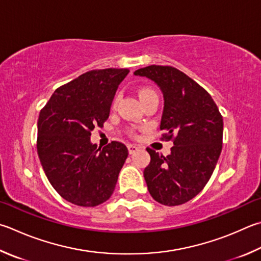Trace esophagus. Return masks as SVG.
I'll list each match as a JSON object with an SVG mask.
<instances>
[{"label":"esophagus","instance_id":"34e87169","mask_svg":"<svg viewBox=\"0 0 261 261\" xmlns=\"http://www.w3.org/2000/svg\"><path fill=\"white\" fill-rule=\"evenodd\" d=\"M127 149H129V153H130V154H134V153H136L137 150L139 149V146L130 144V145H127Z\"/></svg>","mask_w":261,"mask_h":261}]
</instances>
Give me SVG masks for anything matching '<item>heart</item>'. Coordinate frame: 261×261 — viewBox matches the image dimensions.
<instances>
[{
  "label": "heart",
  "mask_w": 261,
  "mask_h": 261,
  "mask_svg": "<svg viewBox=\"0 0 261 261\" xmlns=\"http://www.w3.org/2000/svg\"><path fill=\"white\" fill-rule=\"evenodd\" d=\"M138 93H139V97H140L141 100H144L145 98L150 97V96H158V94H156V92L154 91V90L150 89V88H143V89H140ZM118 100H120V94L117 93V94H115V97L113 98L112 107H116Z\"/></svg>",
  "instance_id": "obj_1"
}]
</instances>
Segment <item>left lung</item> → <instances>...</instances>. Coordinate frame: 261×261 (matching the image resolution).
Returning <instances> with one entry per match:
<instances>
[{"label":"left lung","instance_id":"8db88e82","mask_svg":"<svg viewBox=\"0 0 261 261\" xmlns=\"http://www.w3.org/2000/svg\"><path fill=\"white\" fill-rule=\"evenodd\" d=\"M159 85L164 97L161 140H172L171 154L151 148L144 170L148 192L163 205H180L200 193L211 178L222 148L224 122L204 88L172 66L150 65L136 70Z\"/></svg>","mask_w":261,"mask_h":261}]
</instances>
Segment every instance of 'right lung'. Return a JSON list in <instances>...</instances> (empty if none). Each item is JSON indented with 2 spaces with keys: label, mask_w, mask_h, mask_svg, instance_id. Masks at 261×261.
<instances>
[{
  "label": "right lung",
  "mask_w": 261,
  "mask_h": 261,
  "mask_svg": "<svg viewBox=\"0 0 261 261\" xmlns=\"http://www.w3.org/2000/svg\"><path fill=\"white\" fill-rule=\"evenodd\" d=\"M127 68L93 69L61 85L42 108L37 121V154L57 193L73 204L96 206L114 192L127 148L112 141L91 144L96 126H103L118 84Z\"/></svg>",
  "instance_id": "right-lung-1"
}]
</instances>
